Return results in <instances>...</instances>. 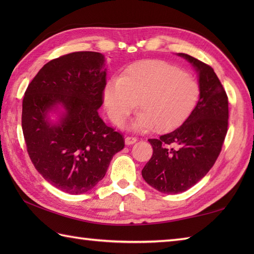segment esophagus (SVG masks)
Returning a JSON list of instances; mask_svg holds the SVG:
<instances>
[{
    "instance_id": "34e87169",
    "label": "esophagus",
    "mask_w": 254,
    "mask_h": 254,
    "mask_svg": "<svg viewBox=\"0 0 254 254\" xmlns=\"http://www.w3.org/2000/svg\"><path fill=\"white\" fill-rule=\"evenodd\" d=\"M137 141L136 137H133V136H127L126 139H124V142H126L127 145H132Z\"/></svg>"
}]
</instances>
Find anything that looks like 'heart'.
Listing matches in <instances>:
<instances>
[{
	"label": "heart",
	"instance_id": "1",
	"mask_svg": "<svg viewBox=\"0 0 254 254\" xmlns=\"http://www.w3.org/2000/svg\"><path fill=\"white\" fill-rule=\"evenodd\" d=\"M199 86L191 75L159 60L132 64L119 78L108 80L102 98L110 120L122 127L130 113L139 112L132 130L164 133L185 122L196 107Z\"/></svg>",
	"mask_w": 254,
	"mask_h": 254
}]
</instances>
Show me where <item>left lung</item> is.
Listing matches in <instances>:
<instances>
[{"mask_svg": "<svg viewBox=\"0 0 254 254\" xmlns=\"http://www.w3.org/2000/svg\"><path fill=\"white\" fill-rule=\"evenodd\" d=\"M198 76L199 98L181 127L150 138L153 156L142 170L150 187L161 193L189 190L207 174L222 150L228 127V98L214 69L186 53Z\"/></svg>", "mask_w": 254, "mask_h": 254, "instance_id": "1", "label": "left lung"}]
</instances>
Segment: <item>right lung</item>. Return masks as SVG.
Returning a JSON list of instances; mask_svg holds the SVG:
<instances>
[{
    "mask_svg": "<svg viewBox=\"0 0 254 254\" xmlns=\"http://www.w3.org/2000/svg\"><path fill=\"white\" fill-rule=\"evenodd\" d=\"M105 65L99 52L55 59L38 72L24 96L21 127L32 164L50 185L69 194L91 190L124 147L123 136L98 115Z\"/></svg>",
    "mask_w": 254,
    "mask_h": 254,
    "instance_id": "obj_1",
    "label": "right lung"
}]
</instances>
